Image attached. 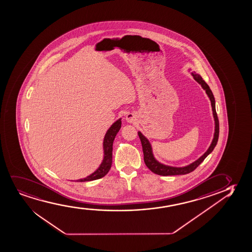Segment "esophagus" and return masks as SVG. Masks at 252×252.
I'll use <instances>...</instances> for the list:
<instances>
[{"label": "esophagus", "instance_id": "1", "mask_svg": "<svg viewBox=\"0 0 252 252\" xmlns=\"http://www.w3.org/2000/svg\"><path fill=\"white\" fill-rule=\"evenodd\" d=\"M137 120V117L134 113H127L126 115V121L129 124H134Z\"/></svg>", "mask_w": 252, "mask_h": 252}]
</instances>
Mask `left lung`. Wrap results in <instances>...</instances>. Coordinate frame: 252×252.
Returning a JSON list of instances; mask_svg holds the SVG:
<instances>
[{
  "label": "left lung",
  "mask_w": 252,
  "mask_h": 252,
  "mask_svg": "<svg viewBox=\"0 0 252 252\" xmlns=\"http://www.w3.org/2000/svg\"><path fill=\"white\" fill-rule=\"evenodd\" d=\"M191 76L193 77L195 81H197L200 84L201 87L205 90V92L207 94L208 97L210 98V102H211L214 120H215V133H214L213 140H212V142L210 144V147L208 148V150L198 159L196 160L193 162H191L189 165L185 166V167H172V166L162 164V163L158 162L154 158L153 148H152L149 140H147V138L145 137L142 133L139 131L138 132V135L140 137L141 145H142V150H143L144 153V162L146 163V165L147 166V168L150 169L152 172L157 174V175L166 176V175H186V174L191 172L200 164L201 162L205 159V158L210 153H212L214 148L217 146L218 137H219V120H218V118H217V111H216V101H215V98H214L213 93L210 90V87H209L207 83H205L203 78L201 77L200 75L191 72Z\"/></svg>",
  "instance_id": "8db88e82"
}]
</instances>
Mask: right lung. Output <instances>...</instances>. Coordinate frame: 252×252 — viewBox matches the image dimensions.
<instances>
[{"label":"right lung","instance_id":"right-lung-1","mask_svg":"<svg viewBox=\"0 0 252 252\" xmlns=\"http://www.w3.org/2000/svg\"><path fill=\"white\" fill-rule=\"evenodd\" d=\"M122 121L121 118L115 122L114 124L109 127L108 130L105 134L104 140H103V150H104V158L102 160L99 168L96 169L94 172L92 173L91 175L87 176L86 178L79 179L77 182H90V181H94L98 179L104 177L109 170L111 169V166L112 163V145H113V140H114L116 135L118 133L119 129L121 128Z\"/></svg>","mask_w":252,"mask_h":252}]
</instances>
